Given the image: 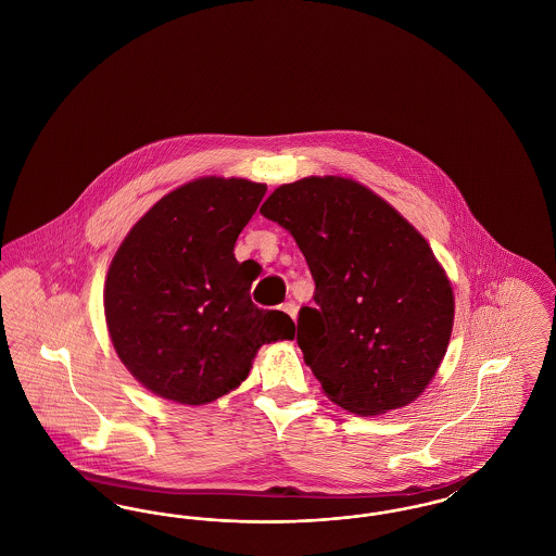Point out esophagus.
<instances>
[{
    "label": "esophagus",
    "mask_w": 556,
    "mask_h": 556,
    "mask_svg": "<svg viewBox=\"0 0 556 556\" xmlns=\"http://www.w3.org/2000/svg\"><path fill=\"white\" fill-rule=\"evenodd\" d=\"M281 311H283L286 315H290L293 320L298 317V306H295L293 302H286V304H281Z\"/></svg>",
    "instance_id": "1"
}]
</instances>
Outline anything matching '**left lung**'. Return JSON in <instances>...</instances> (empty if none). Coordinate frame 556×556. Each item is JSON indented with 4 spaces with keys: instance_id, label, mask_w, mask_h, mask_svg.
Listing matches in <instances>:
<instances>
[{
    "instance_id": "obj_1",
    "label": "left lung",
    "mask_w": 556,
    "mask_h": 556,
    "mask_svg": "<svg viewBox=\"0 0 556 556\" xmlns=\"http://www.w3.org/2000/svg\"><path fill=\"white\" fill-rule=\"evenodd\" d=\"M295 239L315 279L298 345L331 402L356 415L410 404L448 348L454 295L424 236L344 177L277 187L261 208Z\"/></svg>"
}]
</instances>
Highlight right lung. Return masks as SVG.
Wrapping results in <instances>:
<instances>
[{
    "instance_id": "add662e5",
    "label": "right lung",
    "mask_w": 556,
    "mask_h": 556,
    "mask_svg": "<svg viewBox=\"0 0 556 556\" xmlns=\"http://www.w3.org/2000/svg\"><path fill=\"white\" fill-rule=\"evenodd\" d=\"M265 193L248 179H195L146 212L114 254L108 331L118 358L156 396L212 402L248 377L261 345L293 340L286 313L252 302L256 273L233 254Z\"/></svg>"
}]
</instances>
